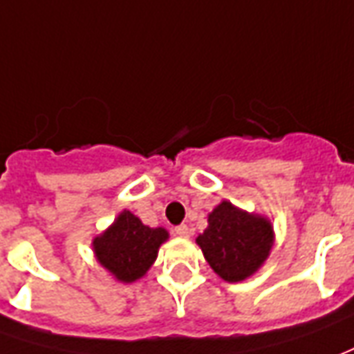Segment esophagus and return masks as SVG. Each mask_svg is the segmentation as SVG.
<instances>
[{
	"label": "esophagus",
	"mask_w": 354,
	"mask_h": 354,
	"mask_svg": "<svg viewBox=\"0 0 354 354\" xmlns=\"http://www.w3.org/2000/svg\"><path fill=\"white\" fill-rule=\"evenodd\" d=\"M174 234L180 237H187V234H189V228H187L185 224H180V226H176V228H174Z\"/></svg>",
	"instance_id": "obj_1"
}]
</instances>
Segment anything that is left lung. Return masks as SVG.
I'll return each instance as SVG.
<instances>
[{
    "label": "left lung",
    "mask_w": 354,
    "mask_h": 354,
    "mask_svg": "<svg viewBox=\"0 0 354 354\" xmlns=\"http://www.w3.org/2000/svg\"><path fill=\"white\" fill-rule=\"evenodd\" d=\"M274 243L270 222L222 201L209 214V228L197 245L211 268L226 281H241L266 261Z\"/></svg>",
    "instance_id": "left-lung-1"
}]
</instances>
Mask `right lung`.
<instances>
[{"label":"right lung","mask_w":354,"mask_h":354,"mask_svg":"<svg viewBox=\"0 0 354 354\" xmlns=\"http://www.w3.org/2000/svg\"><path fill=\"white\" fill-rule=\"evenodd\" d=\"M167 237V230L143 226L138 216L124 211L105 234L93 239V251L101 266L117 280L130 283L149 270Z\"/></svg>","instance_id":"1"}]
</instances>
